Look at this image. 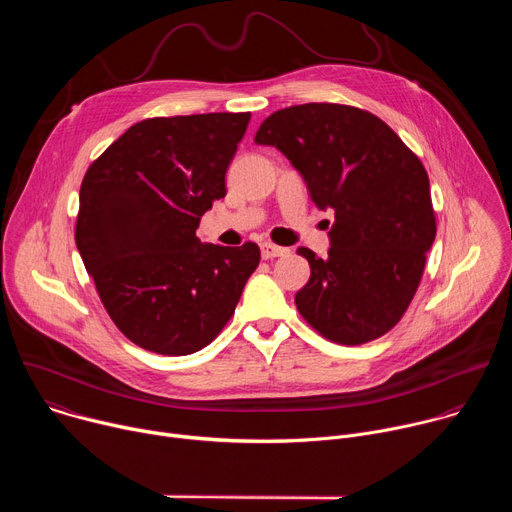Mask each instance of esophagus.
<instances>
[{"label":"esophagus","mask_w":512,"mask_h":512,"mask_svg":"<svg viewBox=\"0 0 512 512\" xmlns=\"http://www.w3.org/2000/svg\"><path fill=\"white\" fill-rule=\"evenodd\" d=\"M283 255H287L285 247H279V245H273V243H263L261 245V257L263 259H275V257H283Z\"/></svg>","instance_id":"obj_1"}]
</instances>
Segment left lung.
Returning <instances> with one entry per match:
<instances>
[{
	"label": "left lung",
	"instance_id": "8db88e82",
	"mask_svg": "<svg viewBox=\"0 0 512 512\" xmlns=\"http://www.w3.org/2000/svg\"><path fill=\"white\" fill-rule=\"evenodd\" d=\"M255 141L277 148L314 204L334 212L328 257L298 249L312 269L296 294L298 312L346 346L387 334L409 308L435 239L419 158L377 115L336 103L279 109Z\"/></svg>",
	"mask_w": 512,
	"mask_h": 512
}]
</instances>
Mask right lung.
<instances>
[{
    "label": "right lung",
    "mask_w": 512,
    "mask_h": 512,
    "mask_svg": "<svg viewBox=\"0 0 512 512\" xmlns=\"http://www.w3.org/2000/svg\"><path fill=\"white\" fill-rule=\"evenodd\" d=\"M251 113L154 117L131 125L81 184L77 247L115 326L168 356L210 344L257 269L255 243H200V216L227 194L225 174Z\"/></svg>",
    "instance_id": "1"
}]
</instances>
